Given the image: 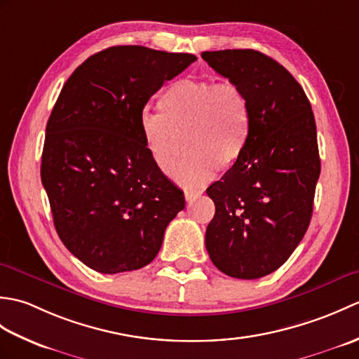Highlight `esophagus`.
<instances>
[{
    "instance_id": "esophagus-1",
    "label": "esophagus",
    "mask_w": 359,
    "mask_h": 359,
    "mask_svg": "<svg viewBox=\"0 0 359 359\" xmlns=\"http://www.w3.org/2000/svg\"><path fill=\"white\" fill-rule=\"evenodd\" d=\"M202 196V191H185V199L188 202H191L194 199H197V197Z\"/></svg>"
}]
</instances>
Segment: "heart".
<instances>
[{
  "label": "heart",
  "mask_w": 359,
  "mask_h": 359,
  "mask_svg": "<svg viewBox=\"0 0 359 359\" xmlns=\"http://www.w3.org/2000/svg\"><path fill=\"white\" fill-rule=\"evenodd\" d=\"M158 109H144L139 129L157 170L171 175L185 134L188 156L174 179L185 188H201L215 177L219 166H233L251 133V109L245 93L233 81L184 79L168 86Z\"/></svg>",
  "instance_id": "b5f03b06"
}]
</instances>
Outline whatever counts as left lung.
<instances>
[{
    "label": "left lung",
    "instance_id": "8db88e82",
    "mask_svg": "<svg viewBox=\"0 0 359 359\" xmlns=\"http://www.w3.org/2000/svg\"><path fill=\"white\" fill-rule=\"evenodd\" d=\"M202 58L245 93L251 109L245 151L207 189L216 212L205 247L228 276L257 279L278 270L309 228L321 172L313 111L293 75L262 52Z\"/></svg>",
    "mask_w": 359,
    "mask_h": 359
}]
</instances>
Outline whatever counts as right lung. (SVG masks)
Returning a JSON list of instances; mask_svg holds the SVG:
<instances>
[{
	"instance_id": "obj_1",
	"label": "right lung",
	"mask_w": 359,
	"mask_h": 359,
	"mask_svg": "<svg viewBox=\"0 0 359 359\" xmlns=\"http://www.w3.org/2000/svg\"><path fill=\"white\" fill-rule=\"evenodd\" d=\"M191 53L114 46L74 71L46 126L41 182L71 253L104 274L139 270L158 253L184 191L157 170L139 116Z\"/></svg>"
}]
</instances>
